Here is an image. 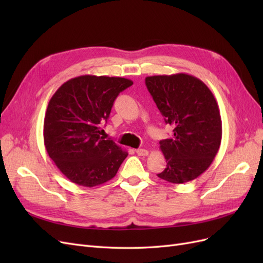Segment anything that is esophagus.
<instances>
[{"mask_svg":"<svg viewBox=\"0 0 263 263\" xmlns=\"http://www.w3.org/2000/svg\"><path fill=\"white\" fill-rule=\"evenodd\" d=\"M136 153L138 156H148L149 155V151L147 149H137Z\"/></svg>","mask_w":263,"mask_h":263,"instance_id":"1","label":"esophagus"}]
</instances>
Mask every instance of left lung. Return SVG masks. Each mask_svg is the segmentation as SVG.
<instances>
[{
    "mask_svg": "<svg viewBox=\"0 0 263 263\" xmlns=\"http://www.w3.org/2000/svg\"><path fill=\"white\" fill-rule=\"evenodd\" d=\"M146 85L173 135L160 141L165 169L157 176L174 184L200 177L216 157L221 141V118L212 91L186 73L151 76Z\"/></svg>",
    "mask_w": 263,
    "mask_h": 263,
    "instance_id": "obj_1",
    "label": "left lung"
}]
</instances>
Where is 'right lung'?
Instances as JSON below:
<instances>
[{"mask_svg": "<svg viewBox=\"0 0 263 263\" xmlns=\"http://www.w3.org/2000/svg\"><path fill=\"white\" fill-rule=\"evenodd\" d=\"M133 84L129 79L80 76L54 92L44 121L47 154L62 174L78 185L93 187L112 180L128 156L101 135L118 94Z\"/></svg>", "mask_w": 263, "mask_h": 263, "instance_id": "add662e5", "label": "right lung"}]
</instances>
